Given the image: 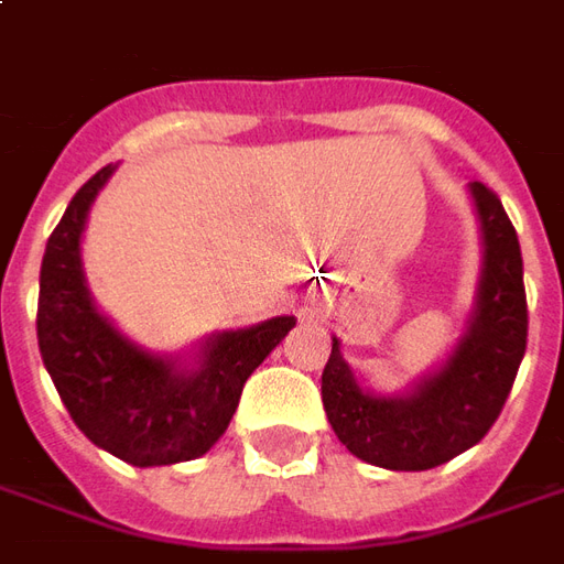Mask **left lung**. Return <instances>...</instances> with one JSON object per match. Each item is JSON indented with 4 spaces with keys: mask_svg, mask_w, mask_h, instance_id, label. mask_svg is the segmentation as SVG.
<instances>
[{
    "mask_svg": "<svg viewBox=\"0 0 564 564\" xmlns=\"http://www.w3.org/2000/svg\"><path fill=\"white\" fill-rule=\"evenodd\" d=\"M479 219L482 265L474 308L446 360L405 391H372L333 354L321 378L323 409L341 446L384 470H431L474 448L501 415L525 357L529 308L522 286V250L498 195L482 183L467 186Z\"/></svg>",
    "mask_w": 564,
    "mask_h": 564,
    "instance_id": "left-lung-1",
    "label": "left lung"
}]
</instances>
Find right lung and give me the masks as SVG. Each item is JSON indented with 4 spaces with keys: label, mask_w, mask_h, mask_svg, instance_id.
Here are the masks:
<instances>
[{
    "label": "right lung",
    "mask_w": 564,
    "mask_h": 564,
    "mask_svg": "<svg viewBox=\"0 0 564 564\" xmlns=\"http://www.w3.org/2000/svg\"><path fill=\"white\" fill-rule=\"evenodd\" d=\"M116 164L94 173L51 231L39 274V350L78 431L133 467L200 458L226 433L243 381L295 317L223 329L186 354H159L124 336L90 295L82 238L90 204Z\"/></svg>",
    "instance_id": "1"
}]
</instances>
